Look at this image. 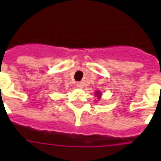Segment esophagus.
I'll use <instances>...</instances> for the list:
<instances>
[{
	"instance_id": "34e87169",
	"label": "esophagus",
	"mask_w": 161,
	"mask_h": 161,
	"mask_svg": "<svg viewBox=\"0 0 161 161\" xmlns=\"http://www.w3.org/2000/svg\"><path fill=\"white\" fill-rule=\"evenodd\" d=\"M77 87H78V88H83V83H77Z\"/></svg>"
}]
</instances>
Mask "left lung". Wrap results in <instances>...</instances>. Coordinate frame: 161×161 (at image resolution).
I'll list each match as a JSON object with an SVG mask.
<instances>
[{
    "mask_svg": "<svg viewBox=\"0 0 161 161\" xmlns=\"http://www.w3.org/2000/svg\"><path fill=\"white\" fill-rule=\"evenodd\" d=\"M95 95L97 96V97H98V99H99V98H100V97H101L100 92H98V91H97V92H96V93H95Z\"/></svg>",
    "mask_w": 161,
    "mask_h": 161,
    "instance_id": "obj_1",
    "label": "left lung"
}]
</instances>
